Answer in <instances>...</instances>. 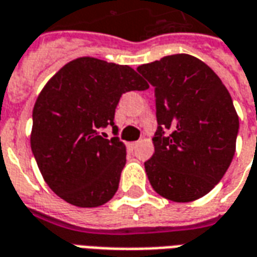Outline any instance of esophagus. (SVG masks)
I'll use <instances>...</instances> for the list:
<instances>
[{"mask_svg": "<svg viewBox=\"0 0 257 257\" xmlns=\"http://www.w3.org/2000/svg\"><path fill=\"white\" fill-rule=\"evenodd\" d=\"M137 147H138V142H131V144H128V148H130L131 151H134Z\"/></svg>", "mask_w": 257, "mask_h": 257, "instance_id": "1", "label": "esophagus"}]
</instances>
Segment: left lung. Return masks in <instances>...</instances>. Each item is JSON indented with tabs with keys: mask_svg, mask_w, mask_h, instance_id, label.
Instances as JSON below:
<instances>
[{
	"mask_svg": "<svg viewBox=\"0 0 257 257\" xmlns=\"http://www.w3.org/2000/svg\"><path fill=\"white\" fill-rule=\"evenodd\" d=\"M137 71L155 87V155L145 171L155 192L175 203L203 197L223 178L239 121L230 93L201 60L172 54Z\"/></svg>",
	"mask_w": 257,
	"mask_h": 257,
	"instance_id": "left-lung-1",
	"label": "left lung"
}]
</instances>
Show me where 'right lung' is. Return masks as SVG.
I'll list each match as a JSON object with an SVG mask.
<instances>
[{"mask_svg":"<svg viewBox=\"0 0 257 257\" xmlns=\"http://www.w3.org/2000/svg\"><path fill=\"white\" fill-rule=\"evenodd\" d=\"M149 86L128 65L93 57L69 61L46 83L33 110L31 149L42 177L59 197L76 207H98L119 188L126 145L101 133L115 126L127 91Z\"/></svg>","mask_w":257,"mask_h":257,"instance_id":"obj_1","label":"right lung"}]
</instances>
